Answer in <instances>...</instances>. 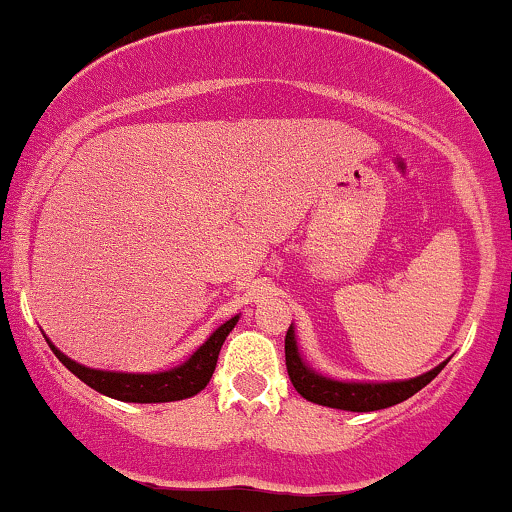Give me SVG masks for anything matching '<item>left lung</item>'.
<instances>
[{
    "label": "left lung",
    "instance_id": "obj_1",
    "mask_svg": "<svg viewBox=\"0 0 512 512\" xmlns=\"http://www.w3.org/2000/svg\"><path fill=\"white\" fill-rule=\"evenodd\" d=\"M446 362H441L439 367L420 374V377L403 381H341L324 377V374L315 372V369L307 365L298 350L293 324L288 326L286 334V367L295 391L310 400V403L326 405V408L336 410L372 412L403 403V400H408L410 396H415L417 391L424 389V386L446 367Z\"/></svg>",
    "mask_w": 512,
    "mask_h": 512
}]
</instances>
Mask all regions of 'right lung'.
Returning <instances> with one entry per match:
<instances>
[{
    "mask_svg": "<svg viewBox=\"0 0 512 512\" xmlns=\"http://www.w3.org/2000/svg\"><path fill=\"white\" fill-rule=\"evenodd\" d=\"M238 324V315L224 322L219 329L212 331V336L195 350L181 365L164 369V372H109V369H92L80 365V362L71 360L64 355L47 338L52 353L59 357L61 365H66L69 372L88 384L90 389L104 396L123 400V403H171V400H183L200 393L212 379L214 367H217L219 350L224 346L226 336L231 334L233 326Z\"/></svg>",
    "mask_w": 512,
    "mask_h": 512,
    "instance_id": "right-lung-1",
    "label": "right lung"
}]
</instances>
